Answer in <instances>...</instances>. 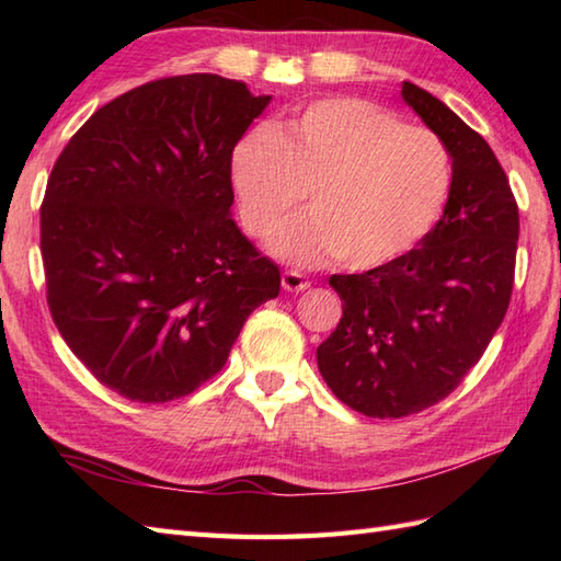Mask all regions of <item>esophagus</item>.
<instances>
[{
    "label": "esophagus",
    "instance_id": "1",
    "mask_svg": "<svg viewBox=\"0 0 561 561\" xmlns=\"http://www.w3.org/2000/svg\"><path fill=\"white\" fill-rule=\"evenodd\" d=\"M282 287L287 289V291H304V289L311 287V279L304 277L301 272H296V270H287V272L282 274Z\"/></svg>",
    "mask_w": 561,
    "mask_h": 561
}]
</instances>
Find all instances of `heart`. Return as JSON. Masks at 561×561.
Instances as JSON below:
<instances>
[{
	"label": "heart",
	"instance_id": "b5f03b06",
	"mask_svg": "<svg viewBox=\"0 0 561 561\" xmlns=\"http://www.w3.org/2000/svg\"><path fill=\"white\" fill-rule=\"evenodd\" d=\"M436 133L362 99H325L284 125L250 129L231 157L245 229L267 236L306 193L308 211L270 238L299 267L337 255L352 270L388 265L434 229L450 193Z\"/></svg>",
	"mask_w": 561,
	"mask_h": 561
}]
</instances>
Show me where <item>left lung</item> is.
<instances>
[{"label": "left lung", "mask_w": 561, "mask_h": 561, "mask_svg": "<svg viewBox=\"0 0 561 561\" xmlns=\"http://www.w3.org/2000/svg\"><path fill=\"white\" fill-rule=\"evenodd\" d=\"M402 99L453 159L444 217L388 265L332 274L342 318L316 352L337 400L376 420L460 386L506 316L518 250V205L492 147L416 83H402Z\"/></svg>", "instance_id": "left-lung-1"}]
</instances>
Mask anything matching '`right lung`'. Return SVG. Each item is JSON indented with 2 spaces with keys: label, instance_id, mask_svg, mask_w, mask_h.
<instances>
[{
  "label": "right lung",
  "instance_id": "right-lung-1",
  "mask_svg": "<svg viewBox=\"0 0 561 561\" xmlns=\"http://www.w3.org/2000/svg\"><path fill=\"white\" fill-rule=\"evenodd\" d=\"M272 96L219 75L123 93L67 141L41 205L47 306L77 359L133 402L217 376L279 267L231 219V157Z\"/></svg>",
  "mask_w": 561,
  "mask_h": 561
}]
</instances>
